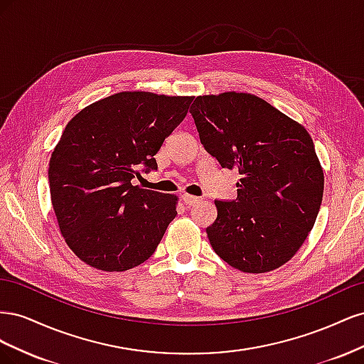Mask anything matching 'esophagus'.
Here are the masks:
<instances>
[{"label":"esophagus","instance_id":"34e87169","mask_svg":"<svg viewBox=\"0 0 364 364\" xmlns=\"http://www.w3.org/2000/svg\"><path fill=\"white\" fill-rule=\"evenodd\" d=\"M182 200H183L185 205L193 206V205L200 202V197H196V196H191V194H186V193H185V194H182Z\"/></svg>","mask_w":364,"mask_h":364}]
</instances>
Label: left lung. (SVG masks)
<instances>
[{
	"instance_id": "obj_1",
	"label": "left lung",
	"mask_w": 364,
	"mask_h": 364,
	"mask_svg": "<svg viewBox=\"0 0 364 364\" xmlns=\"http://www.w3.org/2000/svg\"><path fill=\"white\" fill-rule=\"evenodd\" d=\"M190 114L209 155L241 176L235 200L214 202L217 218L206 228L214 252L245 273L281 267L304 245L323 197L310 134L247 92L199 95Z\"/></svg>"
}]
</instances>
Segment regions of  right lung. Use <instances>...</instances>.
I'll use <instances>...</instances> for the list:
<instances>
[{
    "mask_svg": "<svg viewBox=\"0 0 364 364\" xmlns=\"http://www.w3.org/2000/svg\"><path fill=\"white\" fill-rule=\"evenodd\" d=\"M194 97L123 91L75 114L50 158L54 214L65 243L87 266L124 272L149 259L178 196L132 185L185 118Z\"/></svg>",
    "mask_w": 364,
    "mask_h": 364,
    "instance_id": "obj_1",
    "label": "right lung"
}]
</instances>
